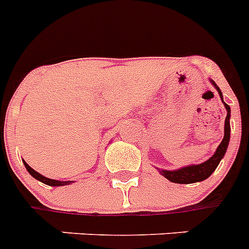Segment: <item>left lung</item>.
<instances>
[{
    "mask_svg": "<svg viewBox=\"0 0 249 249\" xmlns=\"http://www.w3.org/2000/svg\"><path fill=\"white\" fill-rule=\"evenodd\" d=\"M210 82H211L212 86L215 87V89L220 94V98H221L224 106L226 108L225 125H224V138L221 141V143L219 144V147L216 148L215 153L207 161H205V162L197 163V165H195V163L193 165H188V166H183L180 169H177V170H165V169H159V167H156L157 170L160 171V174L163 178H166L167 180H170L171 183L192 184L206 180L207 178L211 177V174L216 170V167L219 166L220 161L225 156L226 149H228V145H229L230 141V114H231V111H230L229 105H226L224 102L223 92L220 90L217 84L212 79H210Z\"/></svg>",
    "mask_w": 249,
    "mask_h": 249,
    "instance_id": "1",
    "label": "left lung"
}]
</instances>
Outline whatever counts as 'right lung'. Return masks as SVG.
I'll list each match as a JSON object with an SVG mask.
<instances>
[{"mask_svg": "<svg viewBox=\"0 0 249 249\" xmlns=\"http://www.w3.org/2000/svg\"><path fill=\"white\" fill-rule=\"evenodd\" d=\"M23 163L25 165V169L28 170V173H29L30 175L34 178V179H37V180L42 181L43 184H47V185H50V187H62V185H69V184L75 183V181H72V180L62 181V180H54V179H50V178L43 177L42 174L37 173V171L34 170V169H32V167H30L29 165H28L25 161H24V160H23Z\"/></svg>", "mask_w": 249, "mask_h": 249, "instance_id": "right-lung-1", "label": "right lung"}]
</instances>
